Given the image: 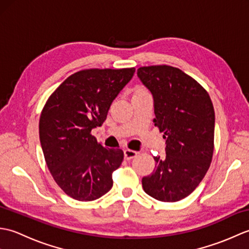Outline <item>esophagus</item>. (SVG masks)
<instances>
[{
  "label": "esophagus",
  "instance_id": "obj_1",
  "mask_svg": "<svg viewBox=\"0 0 249 249\" xmlns=\"http://www.w3.org/2000/svg\"><path fill=\"white\" fill-rule=\"evenodd\" d=\"M137 154H138V152L136 151H133V150H129V149H126L124 150V156H125V160H133L134 157L137 156Z\"/></svg>",
  "mask_w": 249,
  "mask_h": 249
}]
</instances>
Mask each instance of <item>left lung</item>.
<instances>
[{
    "label": "left lung",
    "instance_id": "1",
    "mask_svg": "<svg viewBox=\"0 0 249 249\" xmlns=\"http://www.w3.org/2000/svg\"><path fill=\"white\" fill-rule=\"evenodd\" d=\"M138 77L154 98L155 123L166 139V156H155L144 192L163 202L192 194L208 172L214 152L215 112L209 93L177 67L138 68Z\"/></svg>",
    "mask_w": 249,
    "mask_h": 249
}]
</instances>
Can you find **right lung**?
<instances>
[{"instance_id": "obj_1", "label": "right lung", "mask_w": 249, "mask_h": 249, "mask_svg": "<svg viewBox=\"0 0 249 249\" xmlns=\"http://www.w3.org/2000/svg\"><path fill=\"white\" fill-rule=\"evenodd\" d=\"M135 67L91 68L72 73L50 95L39 119L45 160L55 183L79 201H93L113 185L112 173L124 158L91 131L102 126L113 99L134 76Z\"/></svg>"}]
</instances>
